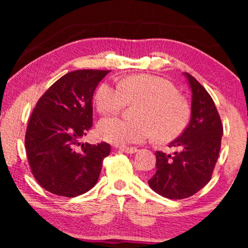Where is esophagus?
<instances>
[{
	"mask_svg": "<svg viewBox=\"0 0 248 248\" xmlns=\"http://www.w3.org/2000/svg\"><path fill=\"white\" fill-rule=\"evenodd\" d=\"M120 151L125 152V154H135V152H138V149L137 148H128V147H121Z\"/></svg>",
	"mask_w": 248,
	"mask_h": 248,
	"instance_id": "1",
	"label": "esophagus"
}]
</instances>
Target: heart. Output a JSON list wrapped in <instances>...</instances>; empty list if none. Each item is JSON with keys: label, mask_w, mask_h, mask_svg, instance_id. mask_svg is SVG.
<instances>
[{"label": "heart", "mask_w": 248, "mask_h": 248, "mask_svg": "<svg viewBox=\"0 0 248 248\" xmlns=\"http://www.w3.org/2000/svg\"><path fill=\"white\" fill-rule=\"evenodd\" d=\"M127 103L139 104L135 121L104 117L97 125L99 138L114 144L141 143L154 137L169 141L184 131L189 106L170 81L155 76L128 77L121 84L103 83L96 93L100 113H116Z\"/></svg>", "instance_id": "b5f03b06"}]
</instances>
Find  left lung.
Here are the masks:
<instances>
[{"label": "left lung", "mask_w": 248, "mask_h": 248, "mask_svg": "<svg viewBox=\"0 0 248 248\" xmlns=\"http://www.w3.org/2000/svg\"><path fill=\"white\" fill-rule=\"evenodd\" d=\"M192 93L191 120L169 143L178 151L155 152L157 171L148 184L159 195L181 200L194 195L211 178L218 160L223 128L212 98L191 74L183 73Z\"/></svg>", "instance_id": "8db88e82"}]
</instances>
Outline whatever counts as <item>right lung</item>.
I'll return each mask as SVG.
<instances>
[{"label": "right lung", "mask_w": 248, "mask_h": 248, "mask_svg": "<svg viewBox=\"0 0 248 248\" xmlns=\"http://www.w3.org/2000/svg\"><path fill=\"white\" fill-rule=\"evenodd\" d=\"M109 71L79 70L63 76L38 100L25 144L36 181L53 194L74 198L96 185L110 145L82 143L93 126V98Z\"/></svg>", "instance_id": "1"}]
</instances>
